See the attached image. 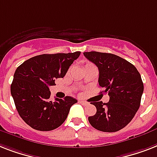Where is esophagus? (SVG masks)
Instances as JSON below:
<instances>
[{"label":"esophagus","mask_w":157,"mask_h":157,"mask_svg":"<svg viewBox=\"0 0 157 157\" xmlns=\"http://www.w3.org/2000/svg\"><path fill=\"white\" fill-rule=\"evenodd\" d=\"M79 102L81 103V104H82V105H87L88 104H89V103L88 102H86V101H79Z\"/></svg>","instance_id":"1"}]
</instances>
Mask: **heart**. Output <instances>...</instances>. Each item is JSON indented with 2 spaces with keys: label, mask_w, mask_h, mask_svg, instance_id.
Listing matches in <instances>:
<instances>
[{
  "label": "heart",
  "mask_w": 157,
  "mask_h": 157,
  "mask_svg": "<svg viewBox=\"0 0 157 157\" xmlns=\"http://www.w3.org/2000/svg\"><path fill=\"white\" fill-rule=\"evenodd\" d=\"M88 64H91V63H87V64H86V65H88Z\"/></svg>",
  "instance_id": "obj_1"
}]
</instances>
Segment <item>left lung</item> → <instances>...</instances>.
Here are the masks:
<instances>
[{
	"mask_svg": "<svg viewBox=\"0 0 157 157\" xmlns=\"http://www.w3.org/2000/svg\"><path fill=\"white\" fill-rule=\"evenodd\" d=\"M84 56L98 67L99 85L109 96L107 103H91L97 112L89 117V122L101 132H118L132 121L140 108L144 92L140 74L132 63L116 55L90 52Z\"/></svg>",
	"mask_w": 157,
	"mask_h": 157,
	"instance_id": "obj_1",
	"label": "left lung"
}]
</instances>
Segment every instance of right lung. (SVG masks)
<instances>
[{"mask_svg": "<svg viewBox=\"0 0 157 157\" xmlns=\"http://www.w3.org/2000/svg\"><path fill=\"white\" fill-rule=\"evenodd\" d=\"M81 52L43 54L32 57L17 67L10 91L19 115L38 131L48 132L63 123L77 100L72 97L50 99L49 88L63 78Z\"/></svg>", "mask_w": 157, "mask_h": 157, "instance_id": "1", "label": "right lung"}]
</instances>
